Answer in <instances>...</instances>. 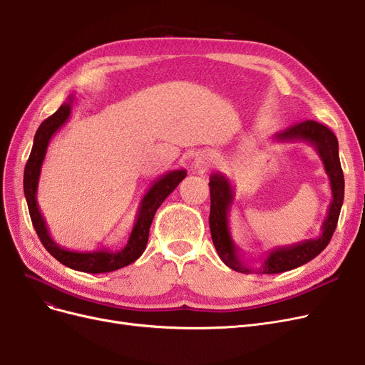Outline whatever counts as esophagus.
<instances>
[{
  "label": "esophagus",
  "instance_id": "esophagus-1",
  "mask_svg": "<svg viewBox=\"0 0 365 365\" xmlns=\"http://www.w3.org/2000/svg\"><path fill=\"white\" fill-rule=\"evenodd\" d=\"M213 163H215V158L212 155H200L195 158V168L200 170H207Z\"/></svg>",
  "mask_w": 365,
  "mask_h": 365
}]
</instances>
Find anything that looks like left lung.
<instances>
[{"instance_id":"8db88e82","label":"left lung","mask_w":365,"mask_h":365,"mask_svg":"<svg viewBox=\"0 0 365 365\" xmlns=\"http://www.w3.org/2000/svg\"><path fill=\"white\" fill-rule=\"evenodd\" d=\"M274 140L282 143L306 141L312 145L318 152L319 158L324 164V170L330 180V190H332V201L327 208V216L322 225V235L317 239H307L294 245H286L269 250L262 259V264L254 269L248 263L240 259L239 248L236 247L228 227V215L231 204L235 201V192L230 181L222 173H213L210 176V231L215 248L228 268L237 272H262V274H279L291 271L294 268L311 262L322 252L334 236L338 224L339 212L344 201V175H342L338 140L335 134L327 126L317 123L314 120H306L294 125L283 132L274 135Z\"/></svg>"}]
</instances>
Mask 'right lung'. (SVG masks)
<instances>
[{
	"label": "right lung",
	"mask_w": 365,
	"mask_h": 365,
	"mask_svg": "<svg viewBox=\"0 0 365 365\" xmlns=\"http://www.w3.org/2000/svg\"><path fill=\"white\" fill-rule=\"evenodd\" d=\"M74 103V96H70L68 101L62 103L61 108L53 115L46 118L38 128L35 140H33V148L30 152L29 161L24 169V195L29 205V213L31 217V224L35 227L38 237L41 239L42 245L51 254V256L59 260L65 267L74 271L101 274L111 272L128 267L132 262H135L146 250V244L149 239V228L155 216L158 207L168 197L178 184L185 178L187 172L172 170L157 178L149 187L146 195L143 196L140 202L138 212L135 215V222L128 239V244L121 250H96V251H71L59 247L48 233L46 219L42 217L41 210L36 201L38 182L43 158H46L48 143L53 135L67 123L71 115V108Z\"/></svg>",
	"instance_id": "right-lung-1"
}]
</instances>
